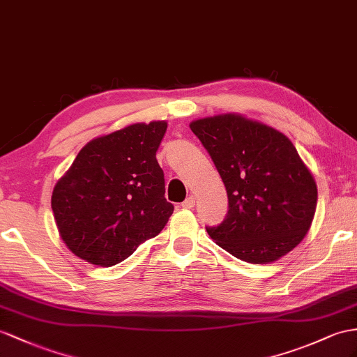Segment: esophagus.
<instances>
[{
	"mask_svg": "<svg viewBox=\"0 0 357 357\" xmlns=\"http://www.w3.org/2000/svg\"><path fill=\"white\" fill-rule=\"evenodd\" d=\"M196 205V197L195 196H188L184 202H182V208H185V209H191Z\"/></svg>",
	"mask_w": 357,
	"mask_h": 357,
	"instance_id": "34e87169",
	"label": "esophagus"
}]
</instances>
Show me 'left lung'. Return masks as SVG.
<instances>
[{
    "label": "left lung",
    "mask_w": 357,
    "mask_h": 357,
    "mask_svg": "<svg viewBox=\"0 0 357 357\" xmlns=\"http://www.w3.org/2000/svg\"><path fill=\"white\" fill-rule=\"evenodd\" d=\"M191 131L227 191L223 223L206 232L232 257L270 264L297 248L312 225L317 184L285 134L236 113L197 119Z\"/></svg>",
    "instance_id": "1"
}]
</instances>
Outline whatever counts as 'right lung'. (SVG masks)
I'll return each instance as SVG.
<instances>
[{
	"label": "right lung",
	"mask_w": 357,
	"mask_h": 357,
	"mask_svg": "<svg viewBox=\"0 0 357 357\" xmlns=\"http://www.w3.org/2000/svg\"><path fill=\"white\" fill-rule=\"evenodd\" d=\"M166 121L132 123L96 137L52 190L61 240L78 258L100 267L122 262L169 222L157 151Z\"/></svg>",
	"instance_id": "obj_1"
}]
</instances>
